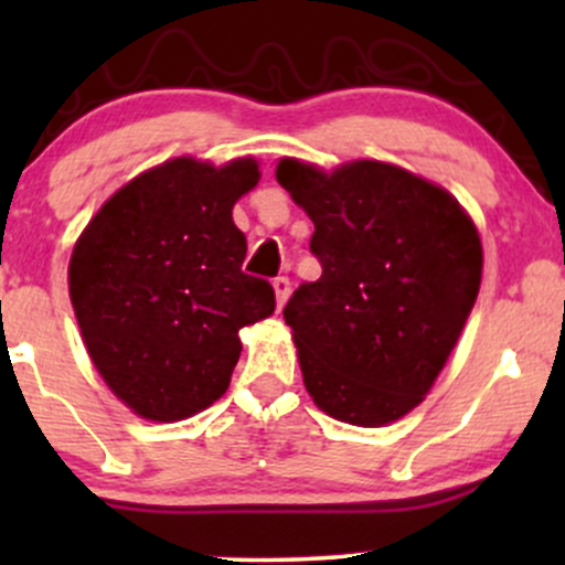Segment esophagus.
Here are the masks:
<instances>
[{"label":"esophagus","instance_id":"34e87169","mask_svg":"<svg viewBox=\"0 0 565 565\" xmlns=\"http://www.w3.org/2000/svg\"><path fill=\"white\" fill-rule=\"evenodd\" d=\"M274 291H276V305H278V308H284V302L289 300V291H291L289 278L287 276L274 278Z\"/></svg>","mask_w":565,"mask_h":565}]
</instances>
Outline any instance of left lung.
<instances>
[{
  "mask_svg": "<svg viewBox=\"0 0 565 565\" xmlns=\"http://www.w3.org/2000/svg\"><path fill=\"white\" fill-rule=\"evenodd\" d=\"M276 180L313 220L321 263L284 308L305 387L340 423L391 425L423 404L462 334L481 236L449 191L385 161L323 172L281 159Z\"/></svg>",
  "mask_w": 565,
  "mask_h": 565,
  "instance_id": "1",
  "label": "left lung"
}]
</instances>
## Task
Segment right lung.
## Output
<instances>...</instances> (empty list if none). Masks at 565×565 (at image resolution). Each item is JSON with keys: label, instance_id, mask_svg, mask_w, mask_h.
I'll return each instance as SVG.
<instances>
[{"label": "right lung", "instance_id": "1", "mask_svg": "<svg viewBox=\"0 0 565 565\" xmlns=\"http://www.w3.org/2000/svg\"><path fill=\"white\" fill-rule=\"evenodd\" d=\"M260 180L252 157H191L138 174L97 210L68 263V295L89 359L119 401L178 423L228 391L238 329L276 295L246 276L233 204Z\"/></svg>", "mask_w": 565, "mask_h": 565}]
</instances>
